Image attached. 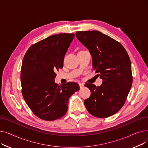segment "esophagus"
Here are the masks:
<instances>
[{
    "instance_id": "esophagus-1",
    "label": "esophagus",
    "mask_w": 148,
    "mask_h": 148,
    "mask_svg": "<svg viewBox=\"0 0 148 148\" xmlns=\"http://www.w3.org/2000/svg\"><path fill=\"white\" fill-rule=\"evenodd\" d=\"M79 86H80V88L82 89V88H83L84 87V84L80 83H79Z\"/></svg>"
}]
</instances>
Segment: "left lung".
I'll list each match as a JSON object with an SVG mask.
<instances>
[{
    "instance_id": "obj_1",
    "label": "left lung",
    "mask_w": 148,
    "mask_h": 148,
    "mask_svg": "<svg viewBox=\"0 0 148 148\" xmlns=\"http://www.w3.org/2000/svg\"><path fill=\"white\" fill-rule=\"evenodd\" d=\"M75 36L89 50L93 68L103 79L100 86L85 84L91 94L84 101V106L95 117H109L125 104L133 83L128 54L119 42L99 31H78Z\"/></svg>"
}]
</instances>
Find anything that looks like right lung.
<instances>
[{
	"label": "right lung",
	"mask_w": 148,
	"mask_h": 148,
	"mask_svg": "<svg viewBox=\"0 0 148 148\" xmlns=\"http://www.w3.org/2000/svg\"><path fill=\"white\" fill-rule=\"evenodd\" d=\"M74 34L50 36L32 45L26 53L21 69V92L32 112L42 120L51 121L64 116L69 97L80 89L78 83L59 85L55 71L64 66L65 54Z\"/></svg>",
	"instance_id": "right-lung-1"
}]
</instances>
